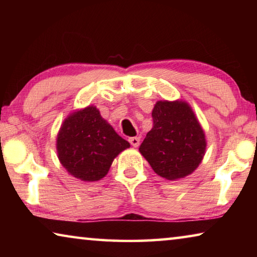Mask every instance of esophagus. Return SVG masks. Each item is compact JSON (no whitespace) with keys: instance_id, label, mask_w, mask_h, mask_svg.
<instances>
[{"instance_id":"obj_1","label":"esophagus","mask_w":257,"mask_h":257,"mask_svg":"<svg viewBox=\"0 0 257 257\" xmlns=\"http://www.w3.org/2000/svg\"><path fill=\"white\" fill-rule=\"evenodd\" d=\"M139 142H141V137H130L129 138V143L134 147H138L139 146Z\"/></svg>"}]
</instances>
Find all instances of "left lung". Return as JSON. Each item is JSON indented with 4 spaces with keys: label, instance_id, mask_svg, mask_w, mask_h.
<instances>
[{
    "label": "left lung",
    "instance_id": "1",
    "mask_svg": "<svg viewBox=\"0 0 257 257\" xmlns=\"http://www.w3.org/2000/svg\"><path fill=\"white\" fill-rule=\"evenodd\" d=\"M153 128L139 152L156 175L178 180L193 173L206 151L205 133L186 101H158L152 111Z\"/></svg>",
    "mask_w": 257,
    "mask_h": 257
}]
</instances>
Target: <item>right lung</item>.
<instances>
[{
  "instance_id": "obj_1",
  "label": "right lung",
  "mask_w": 257,
  "mask_h": 257,
  "mask_svg": "<svg viewBox=\"0 0 257 257\" xmlns=\"http://www.w3.org/2000/svg\"><path fill=\"white\" fill-rule=\"evenodd\" d=\"M129 147L94 105L71 112L56 136L60 163L69 175L85 182L105 177L113 160Z\"/></svg>"
}]
</instances>
